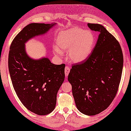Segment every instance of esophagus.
I'll list each match as a JSON object with an SVG mask.
<instances>
[{"mask_svg": "<svg viewBox=\"0 0 131 131\" xmlns=\"http://www.w3.org/2000/svg\"><path fill=\"white\" fill-rule=\"evenodd\" d=\"M69 72H70V68L69 67V66H66L65 68V74L66 77H68Z\"/></svg>", "mask_w": 131, "mask_h": 131, "instance_id": "34e87169", "label": "esophagus"}]
</instances>
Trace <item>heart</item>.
Instances as JSON below:
<instances>
[{"label": "heart", "instance_id": "1", "mask_svg": "<svg viewBox=\"0 0 131 131\" xmlns=\"http://www.w3.org/2000/svg\"><path fill=\"white\" fill-rule=\"evenodd\" d=\"M57 47L53 49L54 54L59 56L62 51H68L72 62L81 63L87 59L95 45V36L90 30L75 27L60 31L56 40Z\"/></svg>", "mask_w": 131, "mask_h": 131}]
</instances>
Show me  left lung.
<instances>
[{"label": "left lung", "instance_id": "obj_1", "mask_svg": "<svg viewBox=\"0 0 131 131\" xmlns=\"http://www.w3.org/2000/svg\"><path fill=\"white\" fill-rule=\"evenodd\" d=\"M87 25L99 33L96 45L88 59L72 65L68 80L78 110L84 115L94 116L106 109L115 99L123 58L119 42L103 25Z\"/></svg>", "mask_w": 131, "mask_h": 131}]
</instances>
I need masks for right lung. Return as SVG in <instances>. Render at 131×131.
Returning a JSON list of instances; mask_svg holds the SVG:
<instances>
[{
	"label": "right lung",
	"mask_w": 131,
	"mask_h": 131,
	"mask_svg": "<svg viewBox=\"0 0 131 131\" xmlns=\"http://www.w3.org/2000/svg\"><path fill=\"white\" fill-rule=\"evenodd\" d=\"M56 24L27 25L13 40L9 53V71L16 95L27 109L38 115H48L54 109L57 93L65 80V65H54L45 57L34 59L27 54L25 45Z\"/></svg>",
	"instance_id": "add662e5"
}]
</instances>
